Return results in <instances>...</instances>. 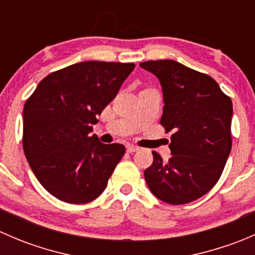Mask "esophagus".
I'll return each mask as SVG.
<instances>
[{
  "label": "esophagus",
  "mask_w": 255,
  "mask_h": 255,
  "mask_svg": "<svg viewBox=\"0 0 255 255\" xmlns=\"http://www.w3.org/2000/svg\"><path fill=\"white\" fill-rule=\"evenodd\" d=\"M138 146H135V145H133V144H128L127 145V151L128 153H134V151H137L138 150Z\"/></svg>",
  "instance_id": "obj_1"
}]
</instances>
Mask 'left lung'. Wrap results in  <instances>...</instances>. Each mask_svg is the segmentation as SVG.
I'll return each mask as SVG.
<instances>
[{
    "label": "left lung",
    "mask_w": 255,
    "mask_h": 255,
    "mask_svg": "<svg viewBox=\"0 0 255 255\" xmlns=\"http://www.w3.org/2000/svg\"><path fill=\"white\" fill-rule=\"evenodd\" d=\"M139 66L160 82V123L173 132L171 156L164 161L153 151V164L144 171L146 185L166 204H189L207 194L222 174L232 148V101L211 76L175 60Z\"/></svg>",
    "instance_id": "obj_1"
}]
</instances>
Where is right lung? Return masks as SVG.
Segmentation results:
<instances>
[{
    "label": "right lung",
    "mask_w": 255,
    "mask_h": 255,
    "mask_svg": "<svg viewBox=\"0 0 255 255\" xmlns=\"http://www.w3.org/2000/svg\"><path fill=\"white\" fill-rule=\"evenodd\" d=\"M133 63L82 61L45 76L23 109V149L38 181L69 204L94 201L106 189L125 145L91 134Z\"/></svg>",
    "instance_id": "obj_1"
}]
</instances>
